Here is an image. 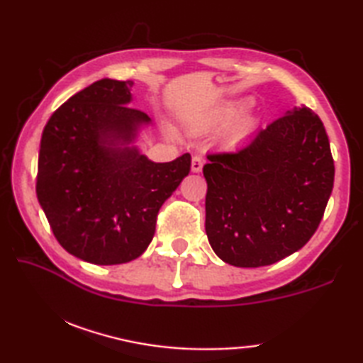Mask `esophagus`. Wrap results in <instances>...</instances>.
Returning a JSON list of instances; mask_svg holds the SVG:
<instances>
[{
	"instance_id": "1",
	"label": "esophagus",
	"mask_w": 363,
	"mask_h": 363,
	"mask_svg": "<svg viewBox=\"0 0 363 363\" xmlns=\"http://www.w3.org/2000/svg\"><path fill=\"white\" fill-rule=\"evenodd\" d=\"M203 165H204V160L201 157L195 156L194 159H191V172L194 173H199L203 169Z\"/></svg>"
}]
</instances>
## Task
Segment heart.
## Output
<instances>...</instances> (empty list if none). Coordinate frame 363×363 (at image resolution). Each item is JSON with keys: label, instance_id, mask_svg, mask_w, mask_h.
Wrapping results in <instances>:
<instances>
[{"label": "heart", "instance_id": "obj_1", "mask_svg": "<svg viewBox=\"0 0 363 363\" xmlns=\"http://www.w3.org/2000/svg\"><path fill=\"white\" fill-rule=\"evenodd\" d=\"M243 109V103H225L218 107H213L211 111H206L204 113L198 115L194 120H190V128L195 130H207L218 125H223L228 120H230L235 115ZM256 126V120L251 115L240 113L233 121L225 133V140L230 145L242 142L243 138L248 135Z\"/></svg>", "mask_w": 363, "mask_h": 363}]
</instances>
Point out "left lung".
I'll return each mask as SVG.
<instances>
[{
	"label": "left lung",
	"instance_id": "obj_1",
	"mask_svg": "<svg viewBox=\"0 0 363 363\" xmlns=\"http://www.w3.org/2000/svg\"><path fill=\"white\" fill-rule=\"evenodd\" d=\"M206 234L229 265H272L311 240L334 187L320 117L293 107L235 152L209 154Z\"/></svg>",
	"mask_w": 363,
	"mask_h": 363
}]
</instances>
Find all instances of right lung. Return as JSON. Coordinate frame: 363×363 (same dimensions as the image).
Wrapping results in <instances>:
<instances>
[{
	"mask_svg": "<svg viewBox=\"0 0 363 363\" xmlns=\"http://www.w3.org/2000/svg\"><path fill=\"white\" fill-rule=\"evenodd\" d=\"M133 86L94 82L68 98L42 134L37 199L60 246L89 264L142 256L159 209L190 172L189 152L160 164L138 150V133L151 118L128 107Z\"/></svg>",
	"mask_w": 363,
	"mask_h": 363,
	"instance_id": "add662e5",
	"label": "right lung"
}]
</instances>
